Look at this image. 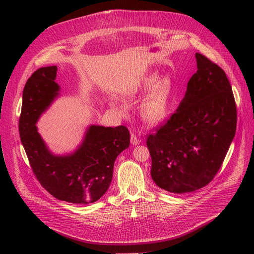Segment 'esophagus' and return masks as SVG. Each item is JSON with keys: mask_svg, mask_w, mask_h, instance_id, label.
I'll use <instances>...</instances> for the list:
<instances>
[{"mask_svg": "<svg viewBox=\"0 0 254 254\" xmlns=\"http://www.w3.org/2000/svg\"><path fill=\"white\" fill-rule=\"evenodd\" d=\"M130 141H131L132 145H139L141 143V140L134 133H131V136H130Z\"/></svg>", "mask_w": 254, "mask_h": 254, "instance_id": "34e87169", "label": "esophagus"}]
</instances>
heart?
<instances>
[{"mask_svg":"<svg viewBox=\"0 0 254 254\" xmlns=\"http://www.w3.org/2000/svg\"><path fill=\"white\" fill-rule=\"evenodd\" d=\"M141 92H147L137 107L141 120L148 125H157L163 122L170 113L175 99L172 79L160 78L156 73L149 74L142 81Z\"/></svg>","mask_w":254,"mask_h":254,"instance_id":"b5f03b06","label":"heart"}]
</instances>
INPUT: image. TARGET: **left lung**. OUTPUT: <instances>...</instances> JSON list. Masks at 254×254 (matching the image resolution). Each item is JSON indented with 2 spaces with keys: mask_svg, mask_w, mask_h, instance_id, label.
Returning a JSON list of instances; mask_svg holds the SVG:
<instances>
[{
  "mask_svg": "<svg viewBox=\"0 0 254 254\" xmlns=\"http://www.w3.org/2000/svg\"><path fill=\"white\" fill-rule=\"evenodd\" d=\"M197 72L176 112L147 137L152 180L183 194L205 187L217 174L236 130V106L225 71L199 53Z\"/></svg>",
  "mask_w": 254,
  "mask_h": 254,
  "instance_id": "8db88e82",
  "label": "left lung"
}]
</instances>
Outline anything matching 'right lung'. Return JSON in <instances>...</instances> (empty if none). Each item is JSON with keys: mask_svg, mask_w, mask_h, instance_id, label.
Here are the masks:
<instances>
[{"mask_svg": "<svg viewBox=\"0 0 254 254\" xmlns=\"http://www.w3.org/2000/svg\"><path fill=\"white\" fill-rule=\"evenodd\" d=\"M56 74V65L40 67L28 78L19 121L21 142L35 176L51 195L70 203L95 202L108 190L115 159L129 147L130 134L125 126L90 125L74 151L52 152L36 124L60 95Z\"/></svg>", "mask_w": 254, "mask_h": 254, "instance_id": "right-lung-1", "label": "right lung"}]
</instances>
